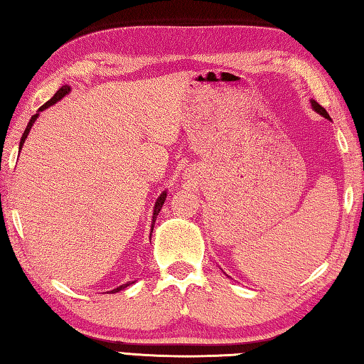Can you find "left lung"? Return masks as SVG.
Masks as SVG:
<instances>
[{"instance_id": "left-lung-1", "label": "left lung", "mask_w": 364, "mask_h": 364, "mask_svg": "<svg viewBox=\"0 0 364 364\" xmlns=\"http://www.w3.org/2000/svg\"><path fill=\"white\" fill-rule=\"evenodd\" d=\"M311 106H313V109L318 112V114H321L322 117H326V119H328L330 120V115H328V112L323 109V107L318 103V102H314V100H311Z\"/></svg>"}]
</instances>
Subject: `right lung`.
I'll use <instances>...</instances> for the list:
<instances>
[{"label": "right lung", "instance_id": "add662e5", "mask_svg": "<svg viewBox=\"0 0 364 364\" xmlns=\"http://www.w3.org/2000/svg\"><path fill=\"white\" fill-rule=\"evenodd\" d=\"M68 92H70V86H63L60 87L56 94H54V97L51 98V100H48V102H46L43 106H41L38 107V112H42L43 109H46V107H50L51 105H54V103H58L60 98H64ZM38 112L37 114H34L33 117H31V120H29V123H28V127H26V129H25V133H23V136H21V141H20V146L18 149L21 150V146H23V144H25V139L28 137V134H29V131H31V127L34 125V122L37 120V117H38ZM166 197H167V192L164 191L162 192V194L158 197V200H156V203H154V208H153V220H151V231H153V228H154V222H156V218H158V214H159V211H161V208H162V205H164V202H166ZM151 236V235H150ZM134 282H128V283H125V284H122V286H119V288H115V289H112L111 292H119V291H122V289H125L127 286H129V284H133Z\"/></svg>", "mask_w": 364, "mask_h": 364}]
</instances>
